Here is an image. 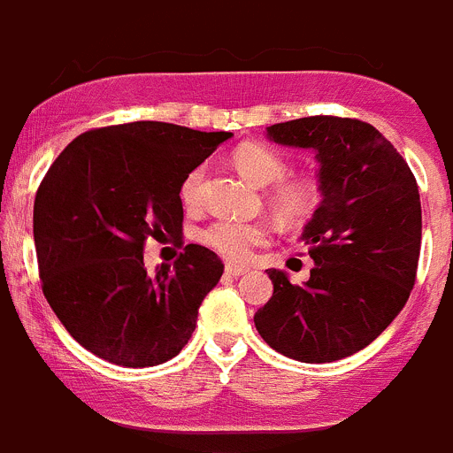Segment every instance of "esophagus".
<instances>
[{"label":"esophagus","mask_w":453,"mask_h":453,"mask_svg":"<svg viewBox=\"0 0 453 453\" xmlns=\"http://www.w3.org/2000/svg\"><path fill=\"white\" fill-rule=\"evenodd\" d=\"M247 271H250V269H247V266H242V265H232V263L226 265V273L232 275V278H239V275H245Z\"/></svg>","instance_id":"esophagus-1"}]
</instances>
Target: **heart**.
<instances>
[{
	"mask_svg": "<svg viewBox=\"0 0 453 453\" xmlns=\"http://www.w3.org/2000/svg\"><path fill=\"white\" fill-rule=\"evenodd\" d=\"M236 169L258 187H271L269 199L273 208L284 219L297 221L308 217L321 203L323 187L317 175H299L287 178L288 160L273 147L263 142H245L234 154ZM203 166H195L184 175L180 184V202L184 208L195 211L203 203ZM273 234V227L266 221H241V219H217L202 227L197 234L199 242L221 254L223 258L247 260L256 247L265 245Z\"/></svg>",
	"mask_w": 453,
	"mask_h": 453,
	"instance_id": "heart-1",
	"label": "heart"
}]
</instances>
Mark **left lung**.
<instances>
[{
  "instance_id": "1",
  "label": "left lung",
  "mask_w": 453,
  "mask_h": 453,
  "mask_svg": "<svg viewBox=\"0 0 453 453\" xmlns=\"http://www.w3.org/2000/svg\"><path fill=\"white\" fill-rule=\"evenodd\" d=\"M269 139L317 151L323 199L302 242L306 284L269 269L273 295L254 314L269 347L299 363H334L369 345L411 297L421 251V199L411 166L371 123L303 117Z\"/></svg>"
}]
</instances>
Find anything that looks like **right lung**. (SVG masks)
<instances>
[{
    "label": "right lung",
    "mask_w": 453,
    "mask_h": 453,
    "mask_svg": "<svg viewBox=\"0 0 453 453\" xmlns=\"http://www.w3.org/2000/svg\"><path fill=\"white\" fill-rule=\"evenodd\" d=\"M232 132L163 121L95 127L65 147L35 197L42 295L71 336L119 366L182 351L203 297L221 280L212 250L190 245L147 273V239L182 245L180 184Z\"/></svg>",
    "instance_id": "obj_1"
}]
</instances>
